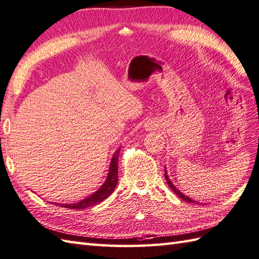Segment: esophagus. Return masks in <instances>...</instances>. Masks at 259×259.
Masks as SVG:
<instances>
[{
	"label": "esophagus",
	"mask_w": 259,
	"mask_h": 259,
	"mask_svg": "<svg viewBox=\"0 0 259 259\" xmlns=\"http://www.w3.org/2000/svg\"><path fill=\"white\" fill-rule=\"evenodd\" d=\"M147 128L149 129V130H152L153 128H155V124H153L152 122H148V123H147Z\"/></svg>",
	"instance_id": "obj_1"
}]
</instances>
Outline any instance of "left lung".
Listing matches in <instances>:
<instances>
[{
    "label": "left lung",
    "instance_id": "8db88e82",
    "mask_svg": "<svg viewBox=\"0 0 259 259\" xmlns=\"http://www.w3.org/2000/svg\"><path fill=\"white\" fill-rule=\"evenodd\" d=\"M164 177H166V180H167V184H168V186H169V188L171 189L176 195H177L178 197H180L181 199L183 200H185V201H187V202H196L195 200H192V199H190L189 197H187V196H185L184 194H181V191H179L177 188H176V187L174 186V184L171 183V181H170V179H169V177H168V175H167V172H166V170H164ZM198 203V202H197Z\"/></svg>",
    "mask_w": 259,
    "mask_h": 259
}]
</instances>
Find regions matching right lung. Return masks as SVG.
<instances>
[{
    "label": "right lung",
    "instance_id": "add662e5",
    "mask_svg": "<svg viewBox=\"0 0 259 259\" xmlns=\"http://www.w3.org/2000/svg\"><path fill=\"white\" fill-rule=\"evenodd\" d=\"M119 152H120V149H118V151L115 152V155L113 156L112 160H111V164H110L108 178L106 180V183L102 185L100 189L96 191L95 194H92L91 196L85 198V199L81 200L80 202L68 203V205H61V206L65 207V208H70V209H85L88 207L97 205V203L103 201L106 198H108L110 195H111L112 191L115 188V186H117V183H118Z\"/></svg>",
    "mask_w": 259,
    "mask_h": 259
}]
</instances>
